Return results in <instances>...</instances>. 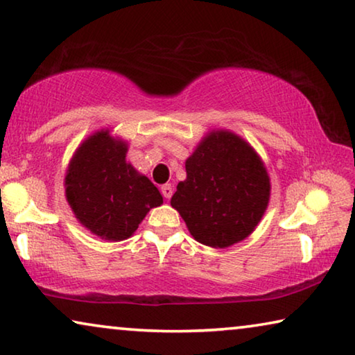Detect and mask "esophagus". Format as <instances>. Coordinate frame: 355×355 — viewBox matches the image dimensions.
<instances>
[{"label": "esophagus", "mask_w": 355, "mask_h": 355, "mask_svg": "<svg viewBox=\"0 0 355 355\" xmlns=\"http://www.w3.org/2000/svg\"><path fill=\"white\" fill-rule=\"evenodd\" d=\"M160 190H162V193H163V196H165V198H168V200L171 198V195H173V185L171 184H163Z\"/></svg>", "instance_id": "obj_1"}]
</instances>
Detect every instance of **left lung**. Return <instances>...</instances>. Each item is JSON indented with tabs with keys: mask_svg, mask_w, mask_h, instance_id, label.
<instances>
[{
	"mask_svg": "<svg viewBox=\"0 0 355 355\" xmlns=\"http://www.w3.org/2000/svg\"><path fill=\"white\" fill-rule=\"evenodd\" d=\"M171 206L196 241L228 248L257 227L268 206L270 179L252 147L230 132H214L185 162Z\"/></svg>",
	"mask_w": 355,
	"mask_h": 355,
	"instance_id": "obj_1",
	"label": "left lung"
}]
</instances>
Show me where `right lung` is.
<instances>
[{
  "label": "right lung",
  "mask_w": 355,
  "mask_h": 355,
  "mask_svg": "<svg viewBox=\"0 0 355 355\" xmlns=\"http://www.w3.org/2000/svg\"><path fill=\"white\" fill-rule=\"evenodd\" d=\"M125 155L127 144L109 132L95 133L76 150L64 179L76 217L109 241L132 236L149 209L163 203L159 189L136 173Z\"/></svg>",
  "instance_id": "obj_1"
}]
</instances>
